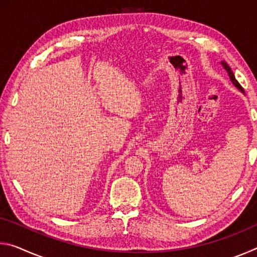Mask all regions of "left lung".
I'll return each instance as SVG.
<instances>
[{"instance_id": "1", "label": "left lung", "mask_w": 257, "mask_h": 257, "mask_svg": "<svg viewBox=\"0 0 257 257\" xmlns=\"http://www.w3.org/2000/svg\"><path fill=\"white\" fill-rule=\"evenodd\" d=\"M221 66H222V67H223V69H224V70L228 72V75H229V78H230V80H231V82H232V84H233L234 86H236V87H237V88H238L239 90H240V92H241V93H245V92H243V89H242V87L240 86V84H239V82H238V81L236 80V78H234V75H233V72H232V70H231V69H230V67L228 66V63H227V62H225V61H221Z\"/></svg>"}]
</instances>
